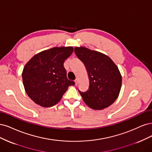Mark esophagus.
I'll return each instance as SVG.
<instances>
[{
  "label": "esophagus",
  "instance_id": "1",
  "mask_svg": "<svg viewBox=\"0 0 152 152\" xmlns=\"http://www.w3.org/2000/svg\"><path fill=\"white\" fill-rule=\"evenodd\" d=\"M75 83H76V85H77V84L78 82H79V81H78V79H77V78H76V80H75Z\"/></svg>",
  "mask_w": 152,
  "mask_h": 152
}]
</instances>
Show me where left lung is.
I'll return each instance as SVG.
<instances>
[{
  "mask_svg": "<svg viewBox=\"0 0 152 152\" xmlns=\"http://www.w3.org/2000/svg\"><path fill=\"white\" fill-rule=\"evenodd\" d=\"M75 52L84 64L90 81L85 92L78 90L83 101L93 109L107 108L117 99L121 88L122 76L118 67L101 52L84 47H75Z\"/></svg>",
  "mask_w": 152,
  "mask_h": 152,
  "instance_id": "obj_1",
  "label": "left lung"
}]
</instances>
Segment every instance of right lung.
Here are the masks:
<instances>
[{
  "instance_id": "obj_1",
  "label": "right lung",
  "mask_w": 152,
  "mask_h": 152,
  "mask_svg": "<svg viewBox=\"0 0 152 152\" xmlns=\"http://www.w3.org/2000/svg\"><path fill=\"white\" fill-rule=\"evenodd\" d=\"M72 47H53L34 56L24 66L23 83L27 95L35 104L50 107L59 102L68 87L64 62L73 52Z\"/></svg>"
}]
</instances>
